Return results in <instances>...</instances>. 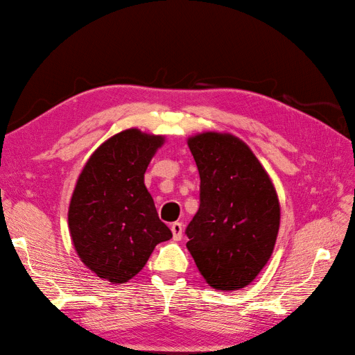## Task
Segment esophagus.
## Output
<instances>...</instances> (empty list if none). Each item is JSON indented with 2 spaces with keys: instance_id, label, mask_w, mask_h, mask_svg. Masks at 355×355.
I'll list each match as a JSON object with an SVG mask.
<instances>
[{
  "instance_id": "34e87169",
  "label": "esophagus",
  "mask_w": 355,
  "mask_h": 355,
  "mask_svg": "<svg viewBox=\"0 0 355 355\" xmlns=\"http://www.w3.org/2000/svg\"><path fill=\"white\" fill-rule=\"evenodd\" d=\"M171 232H173V239L174 240H181V237H182V223L181 222H174L171 225Z\"/></svg>"
}]
</instances>
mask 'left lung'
<instances>
[{
	"label": "left lung",
	"mask_w": 355,
	"mask_h": 355,
	"mask_svg": "<svg viewBox=\"0 0 355 355\" xmlns=\"http://www.w3.org/2000/svg\"><path fill=\"white\" fill-rule=\"evenodd\" d=\"M200 187L199 209L185 229L187 248L218 291L244 288L270 260L279 229L275 188L250 147L229 133L188 139Z\"/></svg>",
	"instance_id": "left-lung-1"
}]
</instances>
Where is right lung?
<instances>
[{
  "mask_svg": "<svg viewBox=\"0 0 355 355\" xmlns=\"http://www.w3.org/2000/svg\"><path fill=\"white\" fill-rule=\"evenodd\" d=\"M163 143V136L123 130L94 151L77 180L69 208L74 248L92 272L112 284L133 278L155 247L173 237L144 185Z\"/></svg>",
  "mask_w": 355,
  "mask_h": 355,
  "instance_id": "add662e5",
  "label": "right lung"
}]
</instances>
